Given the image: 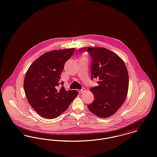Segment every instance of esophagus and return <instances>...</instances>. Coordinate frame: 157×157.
Listing matches in <instances>:
<instances>
[{"instance_id": "esophagus-1", "label": "esophagus", "mask_w": 157, "mask_h": 157, "mask_svg": "<svg viewBox=\"0 0 157 157\" xmlns=\"http://www.w3.org/2000/svg\"><path fill=\"white\" fill-rule=\"evenodd\" d=\"M85 91V88H82V89L81 90H79V93L80 94H82V93H83Z\"/></svg>"}]
</instances>
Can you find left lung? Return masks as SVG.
<instances>
[{"label": "left lung", "mask_w": 157, "mask_h": 157, "mask_svg": "<svg viewBox=\"0 0 157 157\" xmlns=\"http://www.w3.org/2000/svg\"><path fill=\"white\" fill-rule=\"evenodd\" d=\"M91 58V79H98V86L90 90L94 100L88 105L90 112L100 118H107L117 112L127 97L129 77L124 61L104 48L83 47Z\"/></svg>", "instance_id": "1"}]
</instances>
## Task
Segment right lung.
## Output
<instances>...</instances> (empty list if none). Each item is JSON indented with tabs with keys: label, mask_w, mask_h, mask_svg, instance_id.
<instances>
[{
	"label": "right lung",
	"mask_w": 157,
	"mask_h": 157,
	"mask_svg": "<svg viewBox=\"0 0 157 157\" xmlns=\"http://www.w3.org/2000/svg\"><path fill=\"white\" fill-rule=\"evenodd\" d=\"M75 49L45 53L30 65L25 75L23 86L26 98L31 106L44 118H57L78 95L76 90H67L64 82H59L64 65ZM60 84L63 85L61 88Z\"/></svg>",
	"instance_id": "right-lung-1"
}]
</instances>
